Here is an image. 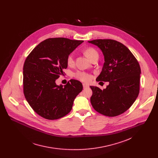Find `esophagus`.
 Segmentation results:
<instances>
[{
  "label": "esophagus",
  "instance_id": "esophagus-1",
  "mask_svg": "<svg viewBox=\"0 0 158 158\" xmlns=\"http://www.w3.org/2000/svg\"><path fill=\"white\" fill-rule=\"evenodd\" d=\"M83 88H89V85H88L87 83H83Z\"/></svg>",
  "mask_w": 158,
  "mask_h": 158
}]
</instances>
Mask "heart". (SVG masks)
I'll list each match as a JSON object with an SVG mask.
<instances>
[{"label": "heart", "instance_id": "obj_1", "mask_svg": "<svg viewBox=\"0 0 158 158\" xmlns=\"http://www.w3.org/2000/svg\"><path fill=\"white\" fill-rule=\"evenodd\" d=\"M86 55L90 59V60L95 56H98V53L97 51L93 47H88L86 48L85 51ZM67 63L68 65H72L74 63V55L73 53H70L68 55L67 58ZM74 76L77 78L78 79L81 80L83 81H89L90 80V75L87 72H82V71H78L76 73H75Z\"/></svg>", "mask_w": 158, "mask_h": 158}]
</instances>
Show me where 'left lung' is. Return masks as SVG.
Returning <instances> with one entry per match:
<instances>
[{"mask_svg":"<svg viewBox=\"0 0 158 158\" xmlns=\"http://www.w3.org/2000/svg\"><path fill=\"white\" fill-rule=\"evenodd\" d=\"M88 43L102 50L105 63L97 81H108L106 89L90 86V103L98 113L108 117L118 115L128 110L139 93V64L131 51L113 40H95Z\"/></svg>","mask_w":158,"mask_h":158,"instance_id":"obj_1","label":"left lung"}]
</instances>
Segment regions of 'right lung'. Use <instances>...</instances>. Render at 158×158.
<instances>
[{
  "instance_id": "add662e5",
  "label": "right lung",
  "mask_w": 158,
  "mask_h": 158,
  "mask_svg": "<svg viewBox=\"0 0 158 158\" xmlns=\"http://www.w3.org/2000/svg\"><path fill=\"white\" fill-rule=\"evenodd\" d=\"M83 41L48 38L40 43L27 57L23 68L25 97L32 109L48 120L70 113L73 101L83 90L82 83L70 80L64 86L55 83L68 68L67 58Z\"/></svg>"
}]
</instances>
